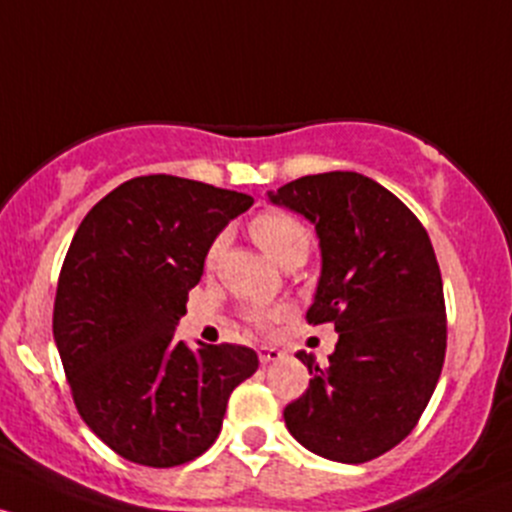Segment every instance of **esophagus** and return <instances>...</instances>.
I'll list each match as a JSON object with an SVG mask.
<instances>
[{
	"label": "esophagus",
	"instance_id": "1",
	"mask_svg": "<svg viewBox=\"0 0 512 512\" xmlns=\"http://www.w3.org/2000/svg\"><path fill=\"white\" fill-rule=\"evenodd\" d=\"M283 352L278 350L276 345H261L258 347V360H261V365H271V362L281 360Z\"/></svg>",
	"mask_w": 512,
	"mask_h": 512
}]
</instances>
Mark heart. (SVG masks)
I'll use <instances>...</instances> for the list:
<instances>
[{"label": "heart", "instance_id": "heart-1", "mask_svg": "<svg viewBox=\"0 0 512 512\" xmlns=\"http://www.w3.org/2000/svg\"><path fill=\"white\" fill-rule=\"evenodd\" d=\"M251 236L256 239V244L266 251L273 261L283 263L295 254H305L308 256L310 249V234L298 219L291 217V214H283V212H263L251 221ZM221 249V241L209 249V263L219 256ZM256 323H268L271 320V313H258L251 315Z\"/></svg>", "mask_w": 512, "mask_h": 512}]
</instances>
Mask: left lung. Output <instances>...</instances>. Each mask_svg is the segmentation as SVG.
<instances>
[{
    "label": "left lung",
    "mask_w": 512,
    "mask_h": 512,
    "mask_svg": "<svg viewBox=\"0 0 512 512\" xmlns=\"http://www.w3.org/2000/svg\"><path fill=\"white\" fill-rule=\"evenodd\" d=\"M315 226L320 278L308 323H333L335 352H305L310 387L283 409L298 444L340 463H365L414 429L446 355L444 283L419 219L357 172H323L268 192Z\"/></svg>",
    "instance_id": "8db88e82"
}]
</instances>
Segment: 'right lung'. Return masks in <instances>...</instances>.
Wrapping results in <instances>:
<instances>
[{"instance_id":"1","label":"right lung","mask_w":512,"mask_h":512,"mask_svg":"<svg viewBox=\"0 0 512 512\" xmlns=\"http://www.w3.org/2000/svg\"><path fill=\"white\" fill-rule=\"evenodd\" d=\"M249 194L135 177L86 214L63 261L54 340L88 429L118 456L170 468L217 441L231 392L258 370L241 345L175 340L187 293Z\"/></svg>"}]
</instances>
